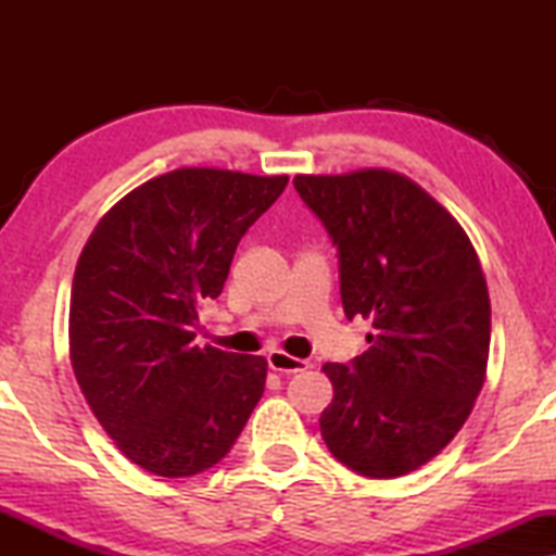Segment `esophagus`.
Segmentation results:
<instances>
[{
	"instance_id": "obj_1",
	"label": "esophagus",
	"mask_w": 556,
	"mask_h": 556,
	"mask_svg": "<svg viewBox=\"0 0 556 556\" xmlns=\"http://www.w3.org/2000/svg\"><path fill=\"white\" fill-rule=\"evenodd\" d=\"M268 367L273 371H280V375H295V371L308 369V362L299 359V356H288L286 352H280V349H273L268 354Z\"/></svg>"
}]
</instances>
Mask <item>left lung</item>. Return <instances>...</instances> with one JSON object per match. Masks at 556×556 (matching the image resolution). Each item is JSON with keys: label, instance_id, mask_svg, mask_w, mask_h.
Wrapping results in <instances>:
<instances>
[{"label": "left lung", "instance_id": "8db88e82", "mask_svg": "<svg viewBox=\"0 0 556 556\" xmlns=\"http://www.w3.org/2000/svg\"><path fill=\"white\" fill-rule=\"evenodd\" d=\"M293 187L337 245L346 318L371 321L367 352L324 364V443L359 476L413 473L451 443L483 387L481 263L451 212L397 172L299 174Z\"/></svg>", "mask_w": 556, "mask_h": 556}]
</instances>
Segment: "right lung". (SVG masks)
I'll list each match as a JSON object with an SVG mask.
<instances>
[{"label":"right lung","instance_id":"right-lung-1","mask_svg":"<svg viewBox=\"0 0 556 556\" xmlns=\"http://www.w3.org/2000/svg\"><path fill=\"white\" fill-rule=\"evenodd\" d=\"M288 177L174 169L136 187L83 248L71 295L75 379L118 451L185 478L225 458L265 390L263 356L194 344L248 227Z\"/></svg>","mask_w":556,"mask_h":556}]
</instances>
